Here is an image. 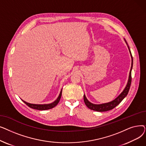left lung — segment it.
Segmentation results:
<instances>
[{
	"instance_id": "obj_1",
	"label": "left lung",
	"mask_w": 146,
	"mask_h": 146,
	"mask_svg": "<svg viewBox=\"0 0 146 146\" xmlns=\"http://www.w3.org/2000/svg\"><path fill=\"white\" fill-rule=\"evenodd\" d=\"M128 49H129V51L130 52V54H131V56L132 58V63H131V69H130L129 74L128 81L127 85L125 88L124 89L123 92H122L115 99H114L113 101H112L110 102H108V103L103 104L96 105V104H92L88 100L85 95H84V96H83L84 102H85V104L86 105V106L90 110H94L95 111H98V112H104V111H108L111 110L113 109L115 107H116L122 100H123L124 98L127 95L128 92H129V88H130V86H131V79H132L131 78V70H132L133 64V57L131 55V51H130V50H129V48L128 46Z\"/></svg>"
}]
</instances>
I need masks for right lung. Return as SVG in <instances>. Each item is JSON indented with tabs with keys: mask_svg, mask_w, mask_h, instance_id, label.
Masks as SVG:
<instances>
[{
	"mask_svg": "<svg viewBox=\"0 0 146 146\" xmlns=\"http://www.w3.org/2000/svg\"><path fill=\"white\" fill-rule=\"evenodd\" d=\"M61 94H62V90H61L60 92V94L58 97V98L56 99V100L50 104H44V105H36V104H29L28 102H26L25 101H22L24 102L27 105H28L30 108H31L33 109H35V110H50L51 109L54 107H55L58 103L59 102L60 100V98L61 96Z\"/></svg>",
	"mask_w": 146,
	"mask_h": 146,
	"instance_id": "1",
	"label": "right lung"
}]
</instances>
